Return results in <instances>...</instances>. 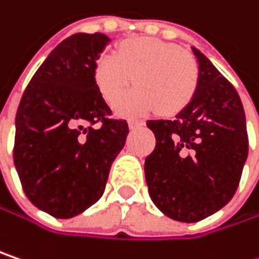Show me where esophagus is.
<instances>
[{
	"mask_svg": "<svg viewBox=\"0 0 259 259\" xmlns=\"http://www.w3.org/2000/svg\"><path fill=\"white\" fill-rule=\"evenodd\" d=\"M144 124H145L144 120H135V118H132L129 121L130 129H138V127H142Z\"/></svg>",
	"mask_w": 259,
	"mask_h": 259,
	"instance_id": "esophagus-1",
	"label": "esophagus"
}]
</instances>
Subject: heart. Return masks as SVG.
<instances>
[{
    "instance_id": "obj_1",
    "label": "heart",
    "mask_w": 259,
    "mask_h": 259,
    "mask_svg": "<svg viewBox=\"0 0 259 259\" xmlns=\"http://www.w3.org/2000/svg\"><path fill=\"white\" fill-rule=\"evenodd\" d=\"M95 81L111 105L135 81L138 87L117 106L121 114L136 115L155 108L161 114H175L191 101L199 82V66L175 44L132 38L118 46L117 55H101L95 65Z\"/></svg>"
}]
</instances>
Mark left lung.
Masks as SVG:
<instances>
[{"label":"left lung","mask_w":259,"mask_h":259,"mask_svg":"<svg viewBox=\"0 0 259 259\" xmlns=\"http://www.w3.org/2000/svg\"><path fill=\"white\" fill-rule=\"evenodd\" d=\"M199 82L174 120H150L155 148L145 158L154 204L169 218L197 223L233 199L247 158L246 118L234 85L193 49Z\"/></svg>","instance_id":"obj_1"}]
</instances>
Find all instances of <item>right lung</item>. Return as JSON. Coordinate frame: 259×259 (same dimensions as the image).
<instances>
[{"label":"right lung","instance_id":"add662e5","mask_svg":"<svg viewBox=\"0 0 259 259\" xmlns=\"http://www.w3.org/2000/svg\"><path fill=\"white\" fill-rule=\"evenodd\" d=\"M104 34L63 39L36 69L16 114L13 158L29 201L55 218L80 215L102 197L129 124L95 81Z\"/></svg>","mask_w":259,"mask_h":259}]
</instances>
